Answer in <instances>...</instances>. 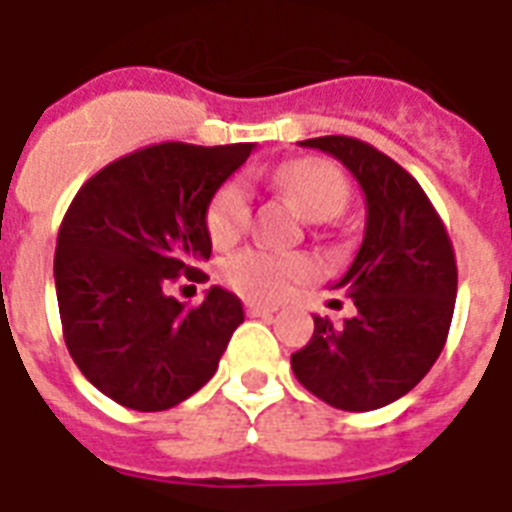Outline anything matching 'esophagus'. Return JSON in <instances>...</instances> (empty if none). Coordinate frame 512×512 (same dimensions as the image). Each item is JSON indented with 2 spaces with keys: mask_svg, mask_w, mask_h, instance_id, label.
Returning a JSON list of instances; mask_svg holds the SVG:
<instances>
[{
  "mask_svg": "<svg viewBox=\"0 0 512 512\" xmlns=\"http://www.w3.org/2000/svg\"><path fill=\"white\" fill-rule=\"evenodd\" d=\"M279 311L276 305H265V303H247V316H273Z\"/></svg>",
  "mask_w": 512,
  "mask_h": 512,
  "instance_id": "1",
  "label": "esophagus"
}]
</instances>
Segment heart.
I'll list each match as a JSON object with an SVG mask.
<instances>
[{
  "label": "heart",
  "mask_w": 512,
  "mask_h": 512,
  "mask_svg": "<svg viewBox=\"0 0 512 512\" xmlns=\"http://www.w3.org/2000/svg\"><path fill=\"white\" fill-rule=\"evenodd\" d=\"M273 180L308 220H332L348 204V183L332 162L295 159L281 164ZM249 188L241 177L225 180L209 199L207 231L217 247H228L247 231ZM313 276V263L292 252L244 249L228 257L223 281L249 300H281Z\"/></svg>",
  "instance_id": "obj_1"
}]
</instances>
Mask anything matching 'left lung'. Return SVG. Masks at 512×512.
I'll use <instances>...</instances> for the list:
<instances>
[{
    "label": "left lung",
    "mask_w": 512,
    "mask_h": 512,
    "mask_svg": "<svg viewBox=\"0 0 512 512\" xmlns=\"http://www.w3.org/2000/svg\"><path fill=\"white\" fill-rule=\"evenodd\" d=\"M300 146L332 154L366 199L364 241L332 289L353 297L342 327L313 316L311 342L292 353L305 390L345 412L406 396L444 350L457 297L452 239L409 172L364 140L327 135Z\"/></svg>",
    "instance_id": "left-lung-1"
}]
</instances>
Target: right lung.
<instances>
[{
    "label": "right lung",
    "instance_id": "1",
    "mask_svg": "<svg viewBox=\"0 0 512 512\" xmlns=\"http://www.w3.org/2000/svg\"><path fill=\"white\" fill-rule=\"evenodd\" d=\"M252 148L156 143L103 167L71 201L55 249L63 340L116 404L164 412L193 396L244 321L228 289L188 308L167 287L207 279L209 199Z\"/></svg>",
    "mask_w": 512,
    "mask_h": 512
}]
</instances>
